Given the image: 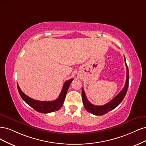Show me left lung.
I'll list each match as a JSON object with an SVG mask.
<instances>
[{"label":"left lung","mask_w":146,"mask_h":146,"mask_svg":"<svg viewBox=\"0 0 146 146\" xmlns=\"http://www.w3.org/2000/svg\"><path fill=\"white\" fill-rule=\"evenodd\" d=\"M125 59V64L127 68V77H126V81L124 88L119 93L118 95L116 96L111 101L109 102L107 104L103 105V106H95L93 105L89 102L87 100V98L86 96L85 92H84V89L82 88V102L84 106V107L86 110L88 112L91 113L93 115L101 116L104 115L107 113L114 109L117 106L119 105L120 103L123 101L124 98L125 97L126 93L127 92V89L129 87V68L127 65L126 64L125 58L124 56Z\"/></svg>","instance_id":"8db88e82"}]
</instances>
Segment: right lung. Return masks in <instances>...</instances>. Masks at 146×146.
<instances>
[{
  "instance_id": "right-lung-1",
  "label": "right lung",
  "mask_w": 146,
  "mask_h": 146,
  "mask_svg": "<svg viewBox=\"0 0 146 146\" xmlns=\"http://www.w3.org/2000/svg\"><path fill=\"white\" fill-rule=\"evenodd\" d=\"M73 79H70L65 82L62 90L61 91L59 97L56 100L53 101H40L33 100L23 93L17 84V89L22 100L24 101L28 105L37 111L42 113H48L54 112L59 110L62 106L65 100V96L67 95V90L70 84L73 81Z\"/></svg>"
}]
</instances>
